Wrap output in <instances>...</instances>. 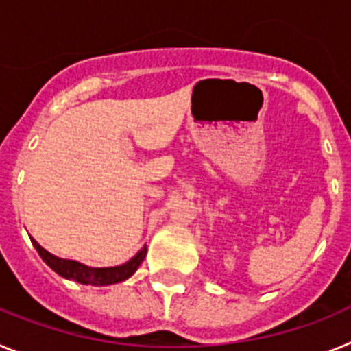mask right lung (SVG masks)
Wrapping results in <instances>:
<instances>
[{"label":"right lung","instance_id":"1","mask_svg":"<svg viewBox=\"0 0 351 351\" xmlns=\"http://www.w3.org/2000/svg\"><path fill=\"white\" fill-rule=\"evenodd\" d=\"M31 243L38 251L40 258L47 263L56 274H60L64 280H71L80 285H91V287H107V285L121 283V281L128 280L135 274L142 260L145 258V253H147V247L144 246L128 262L116 265V267H89V265H84V263L75 262V260L60 258V256L52 255L47 250H43L35 239H31Z\"/></svg>","mask_w":351,"mask_h":351}]
</instances>
